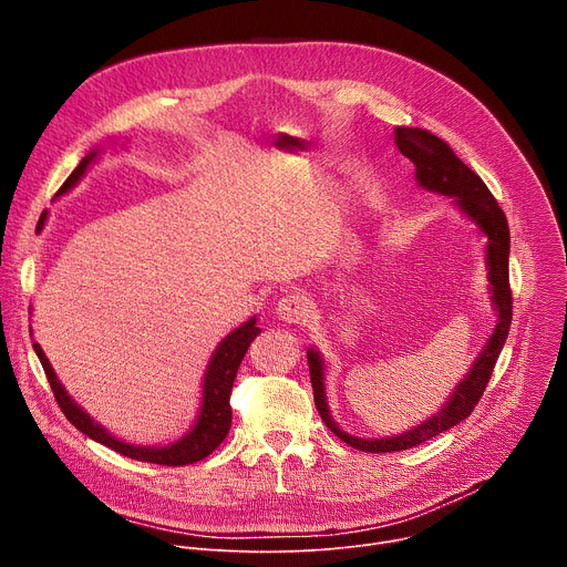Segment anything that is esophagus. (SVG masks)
I'll return each mask as SVG.
<instances>
[{"mask_svg":"<svg viewBox=\"0 0 567 567\" xmlns=\"http://www.w3.org/2000/svg\"><path fill=\"white\" fill-rule=\"evenodd\" d=\"M309 302L300 293H287L276 302V318L282 322H289V326H296V322H305L309 318Z\"/></svg>","mask_w":567,"mask_h":567,"instance_id":"obj_1","label":"esophagus"}]
</instances>
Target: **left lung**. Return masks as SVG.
<instances>
[{"instance_id": "8db88e82", "label": "left lung", "mask_w": 567, "mask_h": 567, "mask_svg": "<svg viewBox=\"0 0 567 567\" xmlns=\"http://www.w3.org/2000/svg\"><path fill=\"white\" fill-rule=\"evenodd\" d=\"M394 143L403 156H409L415 164V182L420 188L453 199V206L477 226V230L487 237L484 247V265H487V280L492 293V307L496 311V326L492 337L484 343L468 372L457 381L449 394L444 406L413 426L390 437H357L343 431L328 406V388H326V359L316 348L307 350L309 377L313 388V401L318 415L328 429L341 437L352 449L365 453H392L413 449L449 429L460 424L471 415L477 399L487 388L498 354L507 341L512 326V289H509V226L507 217L501 210L498 202L484 186V182L455 156L451 145L420 127H394Z\"/></svg>"}]
</instances>
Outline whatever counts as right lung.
Returning <instances> with one entry per match:
<instances>
[{"label":"right lung","instance_id":"right-lung-1","mask_svg":"<svg viewBox=\"0 0 567 567\" xmlns=\"http://www.w3.org/2000/svg\"><path fill=\"white\" fill-rule=\"evenodd\" d=\"M101 152H103V145L94 147L92 152H87L83 156V161H80L78 168L69 175V179L58 190V197L69 193L80 179L85 177L90 166L96 164V158L101 156ZM44 221H47V210L42 213L38 228H42ZM256 320H258V316H251L249 320L241 322L239 328H235L230 334H226L217 343V348H215V352H213V357L206 365V372H204L202 406H199L195 424L182 437H177L175 442L158 444V446L132 444V442H125V440L112 435L83 406H78L75 399L60 383V379H58L53 365L49 363L44 350L40 348V343H33V350H35V354H38V359H40V363L47 372V379L51 383V390L55 394V401L60 403L64 417L80 433H85L94 442H99V444H103V446H107V449H112V451H116L125 457L138 460V462H152V464H164V466H184V464H193V462H199L206 455H210L224 442V437L230 431L233 415H230V403L228 401H230L233 381H235L237 368H239L241 359H245L249 346L262 332L256 326Z\"/></svg>","mask_w":567,"mask_h":567}]
</instances>
